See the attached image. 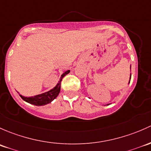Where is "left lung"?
<instances>
[{"instance_id":"left-lung-1","label":"left lung","mask_w":151,"mask_h":151,"mask_svg":"<svg viewBox=\"0 0 151 151\" xmlns=\"http://www.w3.org/2000/svg\"><path fill=\"white\" fill-rule=\"evenodd\" d=\"M130 69H131V66H130ZM130 79H131V74H130ZM130 79H129V82H130Z\"/></svg>"}]
</instances>
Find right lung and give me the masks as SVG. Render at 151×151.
Returning <instances> with one entry per match:
<instances>
[{"label": "right lung", "mask_w": 151, "mask_h": 151, "mask_svg": "<svg viewBox=\"0 0 151 151\" xmlns=\"http://www.w3.org/2000/svg\"><path fill=\"white\" fill-rule=\"evenodd\" d=\"M70 73V70H66L63 73V75L60 77V81H58L57 84L52 89H51L50 91H46V92L43 93V94H38V95L33 96V97H24L22 95L19 96L21 97V98L24 100L25 102H28L29 104H32V105H36V106H42V105H45L46 104L50 103L52 101L54 100L56 97L58 96V94H60V86H61V81L63 79V78L65 76H66L67 74H68Z\"/></svg>", "instance_id": "right-lung-1"}]
</instances>
